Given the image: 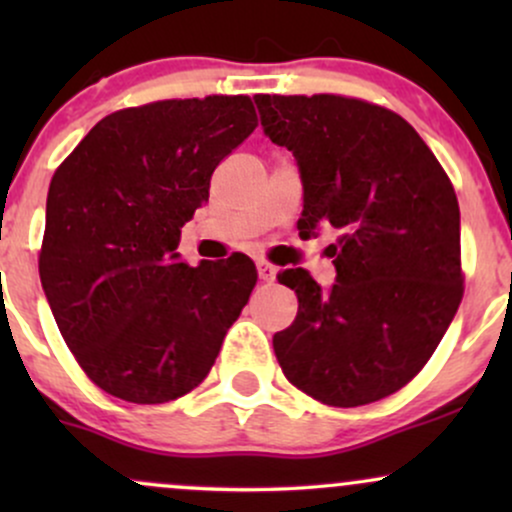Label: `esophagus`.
I'll return each instance as SVG.
<instances>
[{"label": "esophagus", "instance_id": "1", "mask_svg": "<svg viewBox=\"0 0 512 512\" xmlns=\"http://www.w3.org/2000/svg\"><path fill=\"white\" fill-rule=\"evenodd\" d=\"M257 274H260L262 281H274L276 279V267H274V264L260 260V262H257Z\"/></svg>", "mask_w": 512, "mask_h": 512}]
</instances>
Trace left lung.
<instances>
[{"label":"left lung","mask_w":512,"mask_h":512,"mask_svg":"<svg viewBox=\"0 0 512 512\" xmlns=\"http://www.w3.org/2000/svg\"><path fill=\"white\" fill-rule=\"evenodd\" d=\"M264 134L296 156L301 236L339 231L337 281L276 279L298 315L274 334L291 385L330 407L378 402L426 366L464 293L460 207L438 158L404 117L361 98L255 96Z\"/></svg>","instance_id":"obj_1"}]
</instances>
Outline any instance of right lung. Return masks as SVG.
<instances>
[{
	"instance_id": "right-lung-1",
	"label": "right lung",
	"mask_w": 512,
	"mask_h": 512,
	"mask_svg": "<svg viewBox=\"0 0 512 512\" xmlns=\"http://www.w3.org/2000/svg\"><path fill=\"white\" fill-rule=\"evenodd\" d=\"M250 96L170 98L103 117L50 182L38 269L64 342L108 395L163 404L207 378L255 262H180V228L250 137Z\"/></svg>"
}]
</instances>
